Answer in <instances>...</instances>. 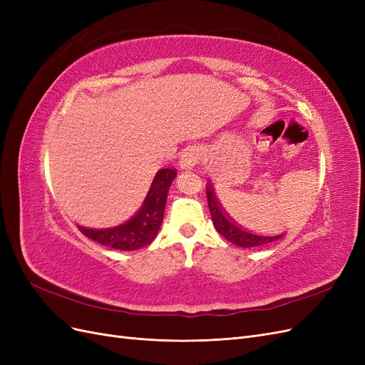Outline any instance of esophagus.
<instances>
[{"label": "esophagus", "instance_id": "34e87169", "mask_svg": "<svg viewBox=\"0 0 365 365\" xmlns=\"http://www.w3.org/2000/svg\"><path fill=\"white\" fill-rule=\"evenodd\" d=\"M196 163H197V152H196V149H193V148L185 149V150L181 153L180 161H178L180 168H181L182 170L192 169Z\"/></svg>", "mask_w": 365, "mask_h": 365}]
</instances>
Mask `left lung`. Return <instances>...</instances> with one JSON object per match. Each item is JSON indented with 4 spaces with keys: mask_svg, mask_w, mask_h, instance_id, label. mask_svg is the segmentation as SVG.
<instances>
[{
    "mask_svg": "<svg viewBox=\"0 0 365 365\" xmlns=\"http://www.w3.org/2000/svg\"><path fill=\"white\" fill-rule=\"evenodd\" d=\"M205 189H207L208 208H210V215H212V219H213V225L217 233L222 237H225L228 242H231V244L242 248H254V247H263L267 244H271V242H277L279 239H282L283 235L263 236V235L250 233L248 230L239 227L235 220L231 219V216L225 213V210L217 201L213 187L207 184Z\"/></svg>",
    "mask_w": 365,
    "mask_h": 365,
    "instance_id": "obj_1",
    "label": "left lung"
}]
</instances>
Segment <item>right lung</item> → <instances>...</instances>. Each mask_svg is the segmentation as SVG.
<instances>
[{
	"instance_id": "1",
	"label": "right lung",
	"mask_w": 365,
	"mask_h": 365,
	"mask_svg": "<svg viewBox=\"0 0 365 365\" xmlns=\"http://www.w3.org/2000/svg\"><path fill=\"white\" fill-rule=\"evenodd\" d=\"M175 176V169H160L153 176L141 207L126 222L111 228H86L79 225V230L98 244L120 251H135L149 245L157 237L163 224L169 187Z\"/></svg>"
}]
</instances>
